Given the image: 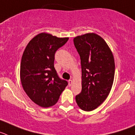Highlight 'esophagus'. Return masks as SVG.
<instances>
[{"label": "esophagus", "mask_w": 135, "mask_h": 135, "mask_svg": "<svg viewBox=\"0 0 135 135\" xmlns=\"http://www.w3.org/2000/svg\"><path fill=\"white\" fill-rule=\"evenodd\" d=\"M73 84V80L72 79H69V86H71Z\"/></svg>", "instance_id": "obj_1"}]
</instances>
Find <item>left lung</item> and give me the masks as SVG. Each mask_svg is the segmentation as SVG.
I'll return each instance as SVG.
<instances>
[{"mask_svg": "<svg viewBox=\"0 0 135 135\" xmlns=\"http://www.w3.org/2000/svg\"><path fill=\"white\" fill-rule=\"evenodd\" d=\"M73 42L80 56L82 73L81 92L75 100L82 110L92 111L101 105L111 91L114 58L106 42L96 34L78 36Z\"/></svg>", "mask_w": 135, "mask_h": 135, "instance_id": "8db88e82", "label": "left lung"}]
</instances>
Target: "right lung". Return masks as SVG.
Segmentation results:
<instances>
[{
	"label": "right lung",
	"instance_id": "obj_1",
	"mask_svg": "<svg viewBox=\"0 0 135 135\" xmlns=\"http://www.w3.org/2000/svg\"><path fill=\"white\" fill-rule=\"evenodd\" d=\"M68 40L41 33L29 42L24 51L20 65L22 85L29 98L42 107L54 105L68 85L58 76L54 64L56 51Z\"/></svg>",
	"mask_w": 135,
	"mask_h": 135
}]
</instances>
